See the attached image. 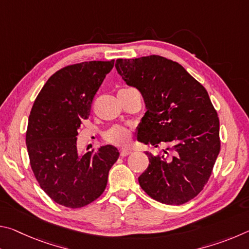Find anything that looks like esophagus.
Segmentation results:
<instances>
[{
	"label": "esophagus",
	"mask_w": 249,
	"mask_h": 249,
	"mask_svg": "<svg viewBox=\"0 0 249 249\" xmlns=\"http://www.w3.org/2000/svg\"><path fill=\"white\" fill-rule=\"evenodd\" d=\"M130 154H132V151L128 150V149H126V148H122L121 149V156H122V157H126V156H128Z\"/></svg>",
	"instance_id": "esophagus-1"
}]
</instances>
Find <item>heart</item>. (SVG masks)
Returning <instances> with one entry per match:
<instances>
[{"label": "heart", "mask_w": 249, "mask_h": 249, "mask_svg": "<svg viewBox=\"0 0 249 249\" xmlns=\"http://www.w3.org/2000/svg\"><path fill=\"white\" fill-rule=\"evenodd\" d=\"M107 141L115 145H127L130 141V133L127 128L114 126L105 135Z\"/></svg>", "instance_id": "obj_1"}]
</instances>
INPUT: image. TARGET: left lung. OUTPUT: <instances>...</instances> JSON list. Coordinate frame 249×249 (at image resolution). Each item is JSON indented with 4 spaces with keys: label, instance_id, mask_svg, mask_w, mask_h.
<instances>
[{
    "label": "left lung",
    "instance_id": "1",
    "mask_svg": "<svg viewBox=\"0 0 249 249\" xmlns=\"http://www.w3.org/2000/svg\"><path fill=\"white\" fill-rule=\"evenodd\" d=\"M115 68L144 99L138 141L168 146L161 155L146 153L149 166L138 177L142 189L168 205L192 200L220 153V121L208 92L182 66L161 56L117 59Z\"/></svg>",
    "mask_w": 249,
    "mask_h": 249
}]
</instances>
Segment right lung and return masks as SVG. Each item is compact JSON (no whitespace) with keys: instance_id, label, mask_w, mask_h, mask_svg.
Listing matches in <instances>:
<instances>
[{"instance_id":"right-lung-1","label":"right lung","mask_w":249,"mask_h":249,"mask_svg":"<svg viewBox=\"0 0 249 249\" xmlns=\"http://www.w3.org/2000/svg\"><path fill=\"white\" fill-rule=\"evenodd\" d=\"M114 66L89 61L65 67L45 83L28 117L26 146L40 188L56 203L78 209L98 199L120 151L112 145L79 154L77 135L92 100Z\"/></svg>"}]
</instances>
